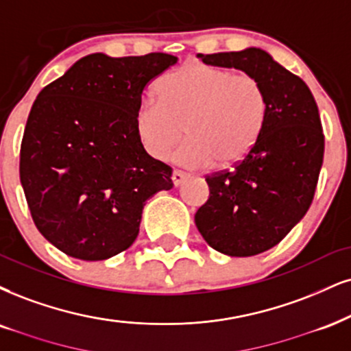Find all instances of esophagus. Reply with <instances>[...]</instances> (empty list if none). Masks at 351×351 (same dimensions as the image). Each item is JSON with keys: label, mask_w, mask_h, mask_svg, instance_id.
Here are the masks:
<instances>
[{"label": "esophagus", "mask_w": 351, "mask_h": 351, "mask_svg": "<svg viewBox=\"0 0 351 351\" xmlns=\"http://www.w3.org/2000/svg\"><path fill=\"white\" fill-rule=\"evenodd\" d=\"M185 179H187V176H185L184 172H180V171H174V172H172V182H174L176 187H179V185L182 184Z\"/></svg>", "instance_id": "34e87169"}]
</instances>
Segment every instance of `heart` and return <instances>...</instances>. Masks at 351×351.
Listing matches in <instances>:
<instances>
[{"label":"heart","instance_id":"obj_1","mask_svg":"<svg viewBox=\"0 0 351 351\" xmlns=\"http://www.w3.org/2000/svg\"><path fill=\"white\" fill-rule=\"evenodd\" d=\"M156 93L158 99H146L135 112L138 140L151 158L164 159L185 128L189 140L176 162L187 169L241 162L265 123L267 99L257 77L215 64H184L162 76Z\"/></svg>","mask_w":351,"mask_h":351}]
</instances>
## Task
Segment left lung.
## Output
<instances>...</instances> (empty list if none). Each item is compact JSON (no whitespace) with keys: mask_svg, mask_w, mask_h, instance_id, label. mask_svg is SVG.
<instances>
[{"mask_svg":"<svg viewBox=\"0 0 351 351\" xmlns=\"http://www.w3.org/2000/svg\"><path fill=\"white\" fill-rule=\"evenodd\" d=\"M197 56L257 77L265 93L267 117L257 143L231 171L206 176L210 197L195 213L210 247L250 257L278 244L313 203L324 159L317 104L300 76L262 49Z\"/></svg>","mask_w":351,"mask_h":351,"instance_id":"1","label":"left lung"}]
</instances>
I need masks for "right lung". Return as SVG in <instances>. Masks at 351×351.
<instances>
[{"label":"right lung","mask_w":351,"mask_h":351,"mask_svg":"<svg viewBox=\"0 0 351 351\" xmlns=\"http://www.w3.org/2000/svg\"><path fill=\"white\" fill-rule=\"evenodd\" d=\"M176 63L90 53L38 93L19 176L37 229L63 254L96 262L128 249L146 202L174 185L138 140L135 112L146 84Z\"/></svg>","instance_id":"obj_1"}]
</instances>
